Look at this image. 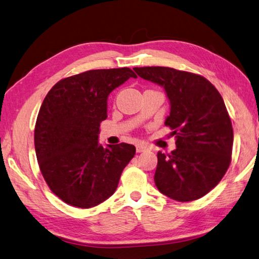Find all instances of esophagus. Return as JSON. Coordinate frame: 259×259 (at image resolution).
Wrapping results in <instances>:
<instances>
[{
	"label": "esophagus",
	"instance_id": "34e87169",
	"mask_svg": "<svg viewBox=\"0 0 259 259\" xmlns=\"http://www.w3.org/2000/svg\"><path fill=\"white\" fill-rule=\"evenodd\" d=\"M146 149H147V147H146L145 145H143V144H137V145H136V152H137V153L145 152Z\"/></svg>",
	"mask_w": 259,
	"mask_h": 259
}]
</instances>
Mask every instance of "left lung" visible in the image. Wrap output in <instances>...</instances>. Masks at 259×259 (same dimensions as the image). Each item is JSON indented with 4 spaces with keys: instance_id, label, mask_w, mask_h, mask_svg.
<instances>
[{
    "instance_id": "8db88e82",
    "label": "left lung",
    "mask_w": 259,
    "mask_h": 259,
    "mask_svg": "<svg viewBox=\"0 0 259 259\" xmlns=\"http://www.w3.org/2000/svg\"><path fill=\"white\" fill-rule=\"evenodd\" d=\"M142 78L162 85L170 102L165 125L176 136V149L157 153L154 181L177 202L205 196L232 162L234 132L220 92L199 74L164 66L135 67Z\"/></svg>"
}]
</instances>
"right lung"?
<instances>
[{"mask_svg":"<svg viewBox=\"0 0 259 259\" xmlns=\"http://www.w3.org/2000/svg\"><path fill=\"white\" fill-rule=\"evenodd\" d=\"M130 77L137 76L128 67L91 70L62 78L45 96L34 145L45 182L64 203L90 208L104 202L134 157V145L104 148L97 142L108 94Z\"/></svg>","mask_w":259,"mask_h":259,"instance_id":"obj_1","label":"right lung"}]
</instances>
